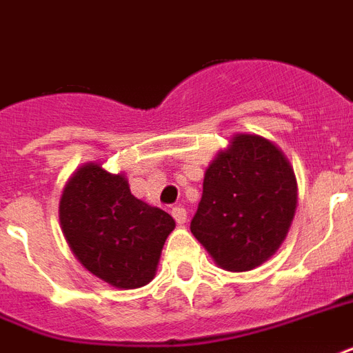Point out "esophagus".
<instances>
[{"instance_id":"obj_1","label":"esophagus","mask_w":353,"mask_h":353,"mask_svg":"<svg viewBox=\"0 0 353 353\" xmlns=\"http://www.w3.org/2000/svg\"><path fill=\"white\" fill-rule=\"evenodd\" d=\"M172 216H174V220H176L179 225L187 222V211H185L183 207H174V209H172Z\"/></svg>"}]
</instances>
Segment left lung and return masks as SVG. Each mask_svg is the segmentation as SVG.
Masks as SVG:
<instances>
[{"mask_svg": "<svg viewBox=\"0 0 353 353\" xmlns=\"http://www.w3.org/2000/svg\"><path fill=\"white\" fill-rule=\"evenodd\" d=\"M296 177L276 144L235 134L205 172L190 231L214 263L246 272L270 259L294 219Z\"/></svg>", "mask_w": 353, "mask_h": 353, "instance_id": "left-lung-1", "label": "left lung"}]
</instances>
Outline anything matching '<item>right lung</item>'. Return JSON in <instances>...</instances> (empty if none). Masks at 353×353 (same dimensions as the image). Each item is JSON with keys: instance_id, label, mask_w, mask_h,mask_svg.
Segmentation results:
<instances>
[{"instance_id": "right-lung-1", "label": "right lung", "mask_w": 353, "mask_h": 353, "mask_svg": "<svg viewBox=\"0 0 353 353\" xmlns=\"http://www.w3.org/2000/svg\"><path fill=\"white\" fill-rule=\"evenodd\" d=\"M59 219L70 248L96 278L117 289H139L157 270L176 222L131 194L123 174L83 165L61 196Z\"/></svg>"}]
</instances>
